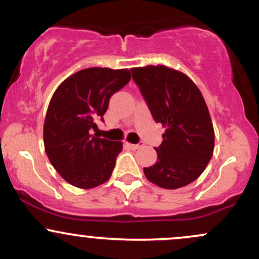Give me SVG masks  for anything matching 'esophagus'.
Masks as SVG:
<instances>
[{
	"label": "esophagus",
	"instance_id": "esophagus-1",
	"mask_svg": "<svg viewBox=\"0 0 259 259\" xmlns=\"http://www.w3.org/2000/svg\"><path fill=\"white\" fill-rule=\"evenodd\" d=\"M126 145L129 146V148H132V150H138V148L142 146L141 144H136V145L135 144H126Z\"/></svg>",
	"mask_w": 259,
	"mask_h": 259
}]
</instances>
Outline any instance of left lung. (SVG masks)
I'll use <instances>...</instances> for the list:
<instances>
[{
  "label": "left lung",
  "mask_w": 259,
  "mask_h": 259,
  "mask_svg": "<svg viewBox=\"0 0 259 259\" xmlns=\"http://www.w3.org/2000/svg\"><path fill=\"white\" fill-rule=\"evenodd\" d=\"M156 123L165 127L157 162L144 168L145 177L163 189H179L206 169L214 150V130L201 91L189 76L165 65L133 68Z\"/></svg>",
  "instance_id": "8db88e82"
}]
</instances>
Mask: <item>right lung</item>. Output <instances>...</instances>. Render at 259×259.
Instances as JSON below:
<instances>
[{"mask_svg": "<svg viewBox=\"0 0 259 259\" xmlns=\"http://www.w3.org/2000/svg\"><path fill=\"white\" fill-rule=\"evenodd\" d=\"M132 79L127 69L86 68L67 78L53 94L44 124L47 157L63 179L92 189L111 178L123 144L91 135L103 120L109 99Z\"/></svg>", "mask_w": 259, "mask_h": 259, "instance_id": "obj_1", "label": "right lung"}]
</instances>
